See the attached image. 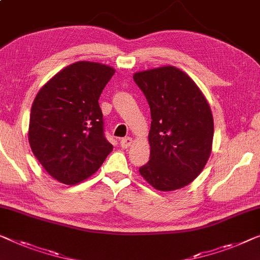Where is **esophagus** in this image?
I'll return each instance as SVG.
<instances>
[{
  "mask_svg": "<svg viewBox=\"0 0 260 260\" xmlns=\"http://www.w3.org/2000/svg\"><path fill=\"white\" fill-rule=\"evenodd\" d=\"M131 145H132L131 138H123L120 140V146H121V148H123V149H127Z\"/></svg>",
  "mask_w": 260,
  "mask_h": 260,
  "instance_id": "1",
  "label": "esophagus"
}]
</instances>
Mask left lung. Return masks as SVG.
Returning a JSON list of instances; mask_svg holds the SVG:
<instances>
[{"label": "left lung", "instance_id": "1", "mask_svg": "<svg viewBox=\"0 0 260 260\" xmlns=\"http://www.w3.org/2000/svg\"><path fill=\"white\" fill-rule=\"evenodd\" d=\"M133 79L152 117L149 161L139 172L157 190L183 188L200 175L210 156V106L192 79L174 67L138 72Z\"/></svg>", "mask_w": 260, "mask_h": 260}]
</instances>
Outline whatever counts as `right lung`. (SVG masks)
Here are the masks:
<instances>
[{"mask_svg": "<svg viewBox=\"0 0 260 260\" xmlns=\"http://www.w3.org/2000/svg\"><path fill=\"white\" fill-rule=\"evenodd\" d=\"M113 75L107 65L77 61L50 79L34 100L30 147L61 183L76 184L90 177L113 150L98 103Z\"/></svg>", "mask_w": 260, "mask_h": 260, "instance_id": "obj_1", "label": "right lung"}]
</instances>
